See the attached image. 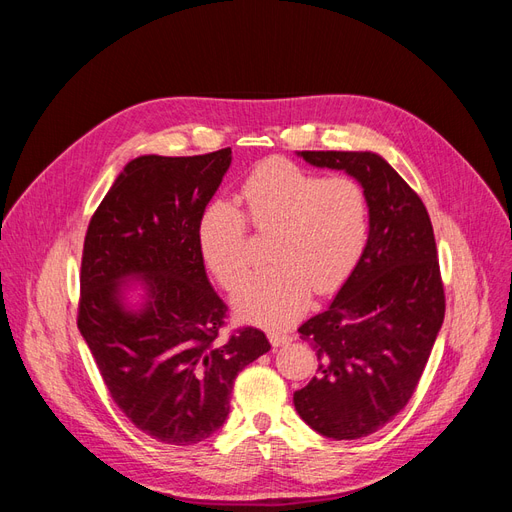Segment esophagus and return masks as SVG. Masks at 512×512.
Listing matches in <instances>:
<instances>
[{
  "mask_svg": "<svg viewBox=\"0 0 512 512\" xmlns=\"http://www.w3.org/2000/svg\"><path fill=\"white\" fill-rule=\"evenodd\" d=\"M269 342L273 346H288L292 342V337L282 331H269Z\"/></svg>",
  "mask_w": 512,
  "mask_h": 512,
  "instance_id": "esophagus-1",
  "label": "esophagus"
}]
</instances>
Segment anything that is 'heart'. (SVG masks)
<instances>
[{
  "label": "heart",
  "mask_w": 512,
  "mask_h": 512,
  "mask_svg": "<svg viewBox=\"0 0 512 512\" xmlns=\"http://www.w3.org/2000/svg\"><path fill=\"white\" fill-rule=\"evenodd\" d=\"M250 224L271 232L275 265L254 275L237 294V314L250 322L282 327L297 318L312 288L335 290L354 271L369 239V198L348 177H320L299 164L273 158L258 164L241 185ZM196 243L205 265L224 288L235 290L250 271L243 213L215 200L200 213Z\"/></svg>",
  "instance_id": "obj_1"
}]
</instances>
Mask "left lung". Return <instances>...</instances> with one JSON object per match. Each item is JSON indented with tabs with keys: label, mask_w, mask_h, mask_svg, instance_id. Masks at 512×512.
<instances>
[{
	"label": "left lung",
	"mask_w": 512,
	"mask_h": 512,
	"mask_svg": "<svg viewBox=\"0 0 512 512\" xmlns=\"http://www.w3.org/2000/svg\"><path fill=\"white\" fill-rule=\"evenodd\" d=\"M316 168L344 170L369 198L361 260L324 312L299 333L318 376L294 391L303 421L331 440H356L406 408L444 320L436 237L423 200L374 151H297Z\"/></svg>",
	"instance_id": "8db88e82"
}]
</instances>
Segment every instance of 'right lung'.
Returning <instances> with one entry per match:
<instances>
[{"label":"right lung","instance_id":"1","mask_svg":"<svg viewBox=\"0 0 512 512\" xmlns=\"http://www.w3.org/2000/svg\"><path fill=\"white\" fill-rule=\"evenodd\" d=\"M230 162V147L134 158L85 235L79 331L121 412L164 444L213 436L239 371L271 350L252 327L220 337L226 305L196 243Z\"/></svg>","mask_w":512,"mask_h":512}]
</instances>
